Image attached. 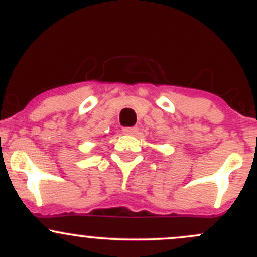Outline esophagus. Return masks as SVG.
<instances>
[{
	"mask_svg": "<svg viewBox=\"0 0 257 257\" xmlns=\"http://www.w3.org/2000/svg\"><path fill=\"white\" fill-rule=\"evenodd\" d=\"M137 132H138V128H137V126H125V128H123V133L129 134V136H134Z\"/></svg>",
	"mask_w": 257,
	"mask_h": 257,
	"instance_id": "34e87169",
	"label": "esophagus"
}]
</instances>
